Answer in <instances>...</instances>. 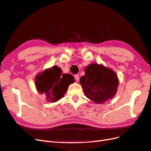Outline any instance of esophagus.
Segmentation results:
<instances>
[{"label":"esophagus","instance_id":"obj_1","mask_svg":"<svg viewBox=\"0 0 151 151\" xmlns=\"http://www.w3.org/2000/svg\"><path fill=\"white\" fill-rule=\"evenodd\" d=\"M74 79L76 81H79V74H76L74 76Z\"/></svg>","mask_w":151,"mask_h":151}]
</instances>
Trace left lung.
Here are the masks:
<instances>
[{
  "label": "left lung",
  "instance_id": "left-lung-1",
  "mask_svg": "<svg viewBox=\"0 0 151 151\" xmlns=\"http://www.w3.org/2000/svg\"><path fill=\"white\" fill-rule=\"evenodd\" d=\"M80 83L84 94L94 103L102 104L115 96L118 86L117 76L103 65L92 63L85 68Z\"/></svg>",
  "mask_w": 151,
  "mask_h": 151
}]
</instances>
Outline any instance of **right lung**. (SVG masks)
Returning a JSON list of instances; mask_svg holds the SVG:
<instances>
[{"mask_svg":"<svg viewBox=\"0 0 151 151\" xmlns=\"http://www.w3.org/2000/svg\"><path fill=\"white\" fill-rule=\"evenodd\" d=\"M60 68L54 66L36 77L35 84L40 93L47 96V101L55 102L63 96L70 83L74 82L70 74H62Z\"/></svg>","mask_w":151,"mask_h":151,"instance_id":"obj_1","label":"right lung"}]
</instances>
